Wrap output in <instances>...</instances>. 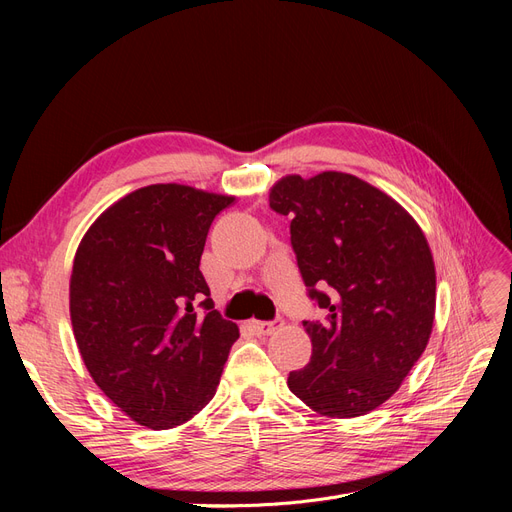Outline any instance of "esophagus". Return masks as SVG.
I'll list each match as a JSON object with an SVG mask.
<instances>
[{"instance_id":"esophagus-1","label":"esophagus","mask_w":512,"mask_h":512,"mask_svg":"<svg viewBox=\"0 0 512 512\" xmlns=\"http://www.w3.org/2000/svg\"><path fill=\"white\" fill-rule=\"evenodd\" d=\"M284 326L282 319H274V321H251V328L257 336H270L276 330H280Z\"/></svg>"}]
</instances>
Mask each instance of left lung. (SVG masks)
I'll return each instance as SVG.
<instances>
[{
	"instance_id": "1",
	"label": "left lung",
	"mask_w": 512,
	"mask_h": 512,
	"mask_svg": "<svg viewBox=\"0 0 512 512\" xmlns=\"http://www.w3.org/2000/svg\"><path fill=\"white\" fill-rule=\"evenodd\" d=\"M270 207L290 215V242L324 321H303L309 363L288 388L324 417L367 415L423 355L436 315V267L413 215L344 172L288 174Z\"/></svg>"
}]
</instances>
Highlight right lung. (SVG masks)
I'll use <instances>...</instances> for the list:
<instances>
[{"label":"right lung","instance_id":"add662e5","mask_svg":"<svg viewBox=\"0 0 512 512\" xmlns=\"http://www.w3.org/2000/svg\"><path fill=\"white\" fill-rule=\"evenodd\" d=\"M234 201L149 184L107 207L76 249L70 319L80 357L101 392L149 429L182 425L207 405L238 338L199 270L211 222Z\"/></svg>","mask_w":512,"mask_h":512}]
</instances>
